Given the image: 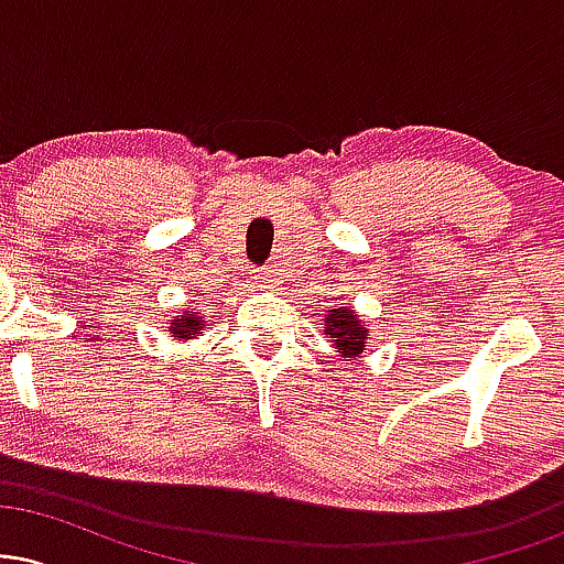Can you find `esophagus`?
<instances>
[{
    "label": "esophagus",
    "instance_id": "34e87169",
    "mask_svg": "<svg viewBox=\"0 0 564 564\" xmlns=\"http://www.w3.org/2000/svg\"><path fill=\"white\" fill-rule=\"evenodd\" d=\"M257 286H260L262 291L278 289V273H275V270H270V268L260 270V273H257Z\"/></svg>",
    "mask_w": 564,
    "mask_h": 564
}]
</instances>
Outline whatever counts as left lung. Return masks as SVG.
<instances>
[{
  "label": "left lung",
  "instance_id": "obj_1",
  "mask_svg": "<svg viewBox=\"0 0 564 564\" xmlns=\"http://www.w3.org/2000/svg\"><path fill=\"white\" fill-rule=\"evenodd\" d=\"M318 326L328 336V341H334V352H339L341 360L364 358L371 328L364 326V321L352 307H328Z\"/></svg>",
  "mask_w": 564,
  "mask_h": 564
}]
</instances>
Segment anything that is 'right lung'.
<instances>
[{"label":"right lung","mask_w":564,"mask_h":564,"mask_svg":"<svg viewBox=\"0 0 564 564\" xmlns=\"http://www.w3.org/2000/svg\"><path fill=\"white\" fill-rule=\"evenodd\" d=\"M166 332H170L177 341H191V339H196V336H204V332H206L204 313L196 307H187L180 315H174L170 323H166Z\"/></svg>","instance_id":"right-lung-1"}]
</instances>
